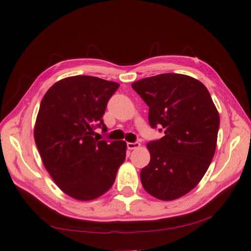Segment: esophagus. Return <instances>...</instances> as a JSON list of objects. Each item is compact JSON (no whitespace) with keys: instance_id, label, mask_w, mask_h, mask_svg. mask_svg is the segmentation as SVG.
<instances>
[{"instance_id":"34e87169","label":"esophagus","mask_w":251,"mask_h":251,"mask_svg":"<svg viewBox=\"0 0 251 251\" xmlns=\"http://www.w3.org/2000/svg\"><path fill=\"white\" fill-rule=\"evenodd\" d=\"M127 148H128V150H135V149L140 148V143L139 142H127Z\"/></svg>"}]
</instances>
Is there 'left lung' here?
Masks as SVG:
<instances>
[{
    "label": "left lung",
    "instance_id": "1",
    "mask_svg": "<svg viewBox=\"0 0 251 251\" xmlns=\"http://www.w3.org/2000/svg\"><path fill=\"white\" fill-rule=\"evenodd\" d=\"M149 105V123L165 136L147 145L150 163L140 179L149 194L174 201L204 177L217 147L220 117L208 89L194 77L164 73L131 84Z\"/></svg>",
    "mask_w": 251,
    "mask_h": 251
}]
</instances>
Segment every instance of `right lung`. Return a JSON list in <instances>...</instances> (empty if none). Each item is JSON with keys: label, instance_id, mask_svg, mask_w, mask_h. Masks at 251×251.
<instances>
[{"label": "right lung", "instance_id": "1", "mask_svg": "<svg viewBox=\"0 0 251 251\" xmlns=\"http://www.w3.org/2000/svg\"><path fill=\"white\" fill-rule=\"evenodd\" d=\"M120 84L75 75L47 90L34 125L42 162L63 193L93 201L108 192L126 157L125 141L94 138L95 126L106 131L102 116Z\"/></svg>", "mask_w": 251, "mask_h": 251}]
</instances>
